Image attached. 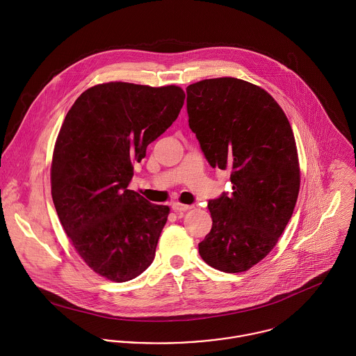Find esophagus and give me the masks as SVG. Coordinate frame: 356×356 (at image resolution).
Wrapping results in <instances>:
<instances>
[{
    "label": "esophagus",
    "instance_id": "34e87169",
    "mask_svg": "<svg viewBox=\"0 0 356 356\" xmlns=\"http://www.w3.org/2000/svg\"><path fill=\"white\" fill-rule=\"evenodd\" d=\"M171 208H172V211H174V212H185V211H188V209L193 208V205H189V204L174 203L171 205Z\"/></svg>",
    "mask_w": 356,
    "mask_h": 356
}]
</instances>
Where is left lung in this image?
I'll return each instance as SVG.
<instances>
[{
  "label": "left lung",
  "mask_w": 356,
  "mask_h": 356,
  "mask_svg": "<svg viewBox=\"0 0 356 356\" xmlns=\"http://www.w3.org/2000/svg\"><path fill=\"white\" fill-rule=\"evenodd\" d=\"M189 127L211 167L230 171L232 192L208 202L211 232L199 254L223 273H241L268 254L286 227L300 189L288 118L263 89L236 78L186 88Z\"/></svg>",
  "instance_id": "1"
}]
</instances>
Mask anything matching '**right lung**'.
<instances>
[{
  "mask_svg": "<svg viewBox=\"0 0 356 356\" xmlns=\"http://www.w3.org/2000/svg\"><path fill=\"white\" fill-rule=\"evenodd\" d=\"M185 93L109 82L68 111L51 160V197L76 252L102 277L126 282L153 261L170 208L129 189L134 163L178 118Z\"/></svg>",
  "mask_w": 356,
  "mask_h": 356,
  "instance_id": "obj_1",
  "label": "right lung"
}]
</instances>
